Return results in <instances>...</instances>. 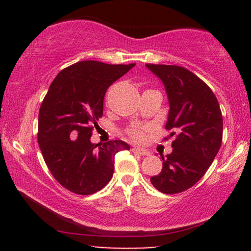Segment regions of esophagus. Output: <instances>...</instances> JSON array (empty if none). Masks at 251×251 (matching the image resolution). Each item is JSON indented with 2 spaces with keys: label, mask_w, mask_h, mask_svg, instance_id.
I'll return each instance as SVG.
<instances>
[{
  "label": "esophagus",
  "mask_w": 251,
  "mask_h": 251,
  "mask_svg": "<svg viewBox=\"0 0 251 251\" xmlns=\"http://www.w3.org/2000/svg\"><path fill=\"white\" fill-rule=\"evenodd\" d=\"M131 151H132L133 153H136V154H139V155H143V156H145V155H149V154H150L149 151L145 150V149H140V147H132Z\"/></svg>",
  "instance_id": "esophagus-1"
}]
</instances>
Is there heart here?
<instances>
[{
  "instance_id": "b5f03b06",
  "label": "heart",
  "mask_w": 251,
  "mask_h": 251,
  "mask_svg": "<svg viewBox=\"0 0 251 251\" xmlns=\"http://www.w3.org/2000/svg\"><path fill=\"white\" fill-rule=\"evenodd\" d=\"M147 128L144 126H132L126 130V133L135 142H142L145 137V130Z\"/></svg>"
}]
</instances>
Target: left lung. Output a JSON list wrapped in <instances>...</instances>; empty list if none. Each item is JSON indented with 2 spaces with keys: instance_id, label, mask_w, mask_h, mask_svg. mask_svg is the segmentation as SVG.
<instances>
[{
  "instance_id": "obj_1",
  "label": "left lung",
  "mask_w": 251,
  "mask_h": 251,
  "mask_svg": "<svg viewBox=\"0 0 251 251\" xmlns=\"http://www.w3.org/2000/svg\"><path fill=\"white\" fill-rule=\"evenodd\" d=\"M161 78L169 99L166 129L173 152L162 156V170L151 177L157 191L176 194L197 184L211 166L223 139V116L211 89L186 68L146 64ZM167 139V138H166Z\"/></svg>"
}]
</instances>
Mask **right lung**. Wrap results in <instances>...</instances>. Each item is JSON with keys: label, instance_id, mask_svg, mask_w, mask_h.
Wrapping results in <instances>:
<instances>
[{"label": "right lung", "instance_id": "add662e5", "mask_svg": "<svg viewBox=\"0 0 251 251\" xmlns=\"http://www.w3.org/2000/svg\"><path fill=\"white\" fill-rule=\"evenodd\" d=\"M133 66L78 61L58 73L43 99L40 150L54 179L75 194H94L105 187L114 171V155L130 149L122 140L92 144L90 137L102 116L107 88Z\"/></svg>", "mask_w": 251, "mask_h": 251}]
</instances>
